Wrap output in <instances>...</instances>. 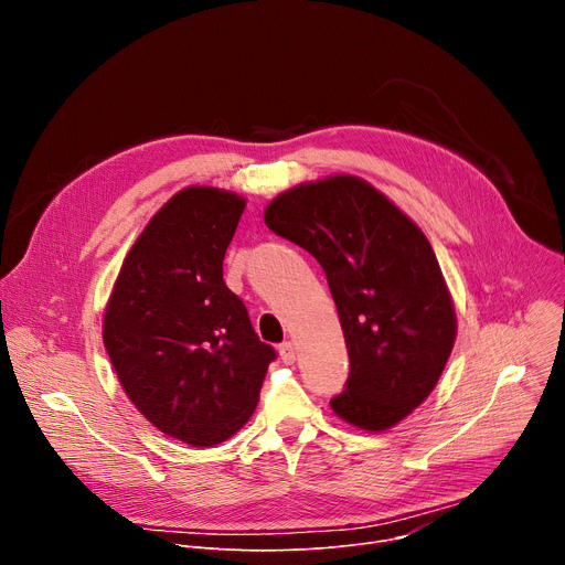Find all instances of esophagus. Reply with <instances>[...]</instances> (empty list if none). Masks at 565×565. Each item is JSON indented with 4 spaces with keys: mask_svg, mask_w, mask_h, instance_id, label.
<instances>
[{
    "mask_svg": "<svg viewBox=\"0 0 565 565\" xmlns=\"http://www.w3.org/2000/svg\"><path fill=\"white\" fill-rule=\"evenodd\" d=\"M279 355H281L284 364H292L295 358H297V347H295L292 342H284V344L279 347Z\"/></svg>",
    "mask_w": 565,
    "mask_h": 565,
    "instance_id": "1",
    "label": "esophagus"
}]
</instances>
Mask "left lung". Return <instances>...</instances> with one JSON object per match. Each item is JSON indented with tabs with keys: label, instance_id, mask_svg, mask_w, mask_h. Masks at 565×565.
Masks as SVG:
<instances>
[{
	"label": "left lung",
	"instance_id": "1",
	"mask_svg": "<svg viewBox=\"0 0 565 565\" xmlns=\"http://www.w3.org/2000/svg\"><path fill=\"white\" fill-rule=\"evenodd\" d=\"M266 225L324 268L351 373L333 412L364 431L405 420L434 391L456 340V312L423 230L358 177L301 183Z\"/></svg>",
	"mask_w": 565,
	"mask_h": 565
}]
</instances>
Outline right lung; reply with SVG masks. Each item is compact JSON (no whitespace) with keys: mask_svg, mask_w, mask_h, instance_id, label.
<instances>
[{"mask_svg":"<svg viewBox=\"0 0 565 565\" xmlns=\"http://www.w3.org/2000/svg\"><path fill=\"white\" fill-rule=\"evenodd\" d=\"M246 199L185 188L127 253L103 342L134 407L170 438L212 447L244 427L268 364L248 310L223 281V257Z\"/></svg>","mask_w":565,"mask_h":565,"instance_id":"1","label":"right lung"}]
</instances>
